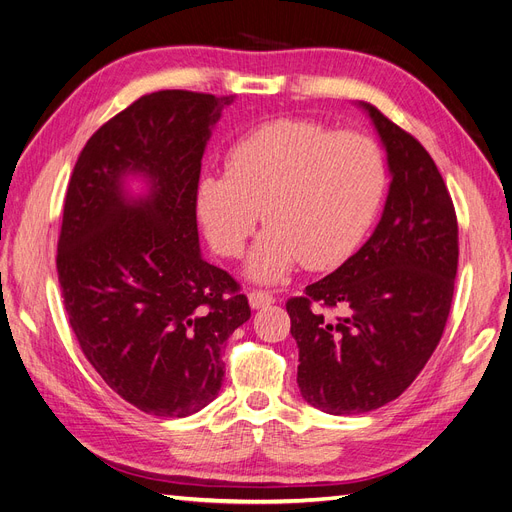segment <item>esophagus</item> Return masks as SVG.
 I'll return each mask as SVG.
<instances>
[{"label": "esophagus", "mask_w": 512, "mask_h": 512, "mask_svg": "<svg viewBox=\"0 0 512 512\" xmlns=\"http://www.w3.org/2000/svg\"><path fill=\"white\" fill-rule=\"evenodd\" d=\"M247 301H250L252 309H260V307H269L271 303H275V297L271 292H265V290H252L250 294H247Z\"/></svg>", "instance_id": "esophagus-1"}]
</instances>
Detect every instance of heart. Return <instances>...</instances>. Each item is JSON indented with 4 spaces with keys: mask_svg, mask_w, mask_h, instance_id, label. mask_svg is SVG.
Masks as SVG:
<instances>
[{
    "mask_svg": "<svg viewBox=\"0 0 512 512\" xmlns=\"http://www.w3.org/2000/svg\"><path fill=\"white\" fill-rule=\"evenodd\" d=\"M224 173L200 179L198 220L215 252L237 258L262 213L269 228L245 265L260 284H280L301 265H342L374 222L386 185L374 138L307 119L245 132L226 151Z\"/></svg>",
    "mask_w": 512,
    "mask_h": 512,
    "instance_id": "b5f03b06",
    "label": "heart"
}]
</instances>
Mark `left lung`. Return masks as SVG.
Instances as JSON below:
<instances>
[{"instance_id": "obj_1", "label": "left lung", "mask_w": 512, "mask_h": 512, "mask_svg": "<svg viewBox=\"0 0 512 512\" xmlns=\"http://www.w3.org/2000/svg\"><path fill=\"white\" fill-rule=\"evenodd\" d=\"M380 136L391 185L359 252L286 303L303 399L363 414L404 393L436 350L457 275V215L436 162L412 134L361 102ZM342 308L329 319L311 305Z\"/></svg>"}]
</instances>
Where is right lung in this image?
<instances>
[{"label":"right lung","mask_w":512,"mask_h":512,"mask_svg":"<svg viewBox=\"0 0 512 512\" xmlns=\"http://www.w3.org/2000/svg\"><path fill=\"white\" fill-rule=\"evenodd\" d=\"M232 100L138 98L89 138L68 183L57 277L70 327L102 380L147 414L211 404L226 339L252 316L239 284L203 260L196 226L200 160Z\"/></svg>","instance_id":"right-lung-1"}]
</instances>
